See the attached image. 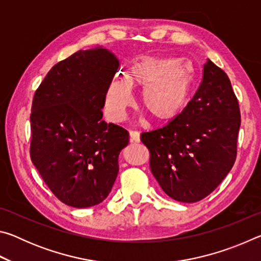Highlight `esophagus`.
I'll use <instances>...</instances> for the list:
<instances>
[{
  "instance_id": "obj_1",
  "label": "esophagus",
  "mask_w": 261,
  "mask_h": 261,
  "mask_svg": "<svg viewBox=\"0 0 261 261\" xmlns=\"http://www.w3.org/2000/svg\"><path fill=\"white\" fill-rule=\"evenodd\" d=\"M130 140L131 143H139L140 141V134L138 131H130Z\"/></svg>"
}]
</instances>
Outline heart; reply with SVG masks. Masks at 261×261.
Returning <instances> with one entry per match:
<instances>
[{"label": "heart", "mask_w": 261, "mask_h": 261, "mask_svg": "<svg viewBox=\"0 0 261 261\" xmlns=\"http://www.w3.org/2000/svg\"><path fill=\"white\" fill-rule=\"evenodd\" d=\"M193 83V67L185 60L140 56L126 68L125 77L114 78L106 94V108L121 118L132 102L131 87H143L140 103L156 121H170L184 109Z\"/></svg>", "instance_id": "obj_1"}]
</instances>
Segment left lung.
<instances>
[{
  "label": "left lung",
  "mask_w": 261,
  "mask_h": 261,
  "mask_svg": "<svg viewBox=\"0 0 261 261\" xmlns=\"http://www.w3.org/2000/svg\"><path fill=\"white\" fill-rule=\"evenodd\" d=\"M241 113L230 81L207 61L199 88L165 126L143 132L149 167L168 196L196 202L213 192L236 160Z\"/></svg>",
  "instance_id": "8db88e82"
}]
</instances>
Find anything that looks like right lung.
Segmentation results:
<instances>
[{"instance_id":"right-lung-1","label":"right lung","mask_w":261,"mask_h":261,"mask_svg":"<svg viewBox=\"0 0 261 261\" xmlns=\"http://www.w3.org/2000/svg\"><path fill=\"white\" fill-rule=\"evenodd\" d=\"M118 60L102 46L78 50L53 67L35 91L30 154L50 191L76 208L103 201L118 174L129 132L102 121Z\"/></svg>"}]
</instances>
